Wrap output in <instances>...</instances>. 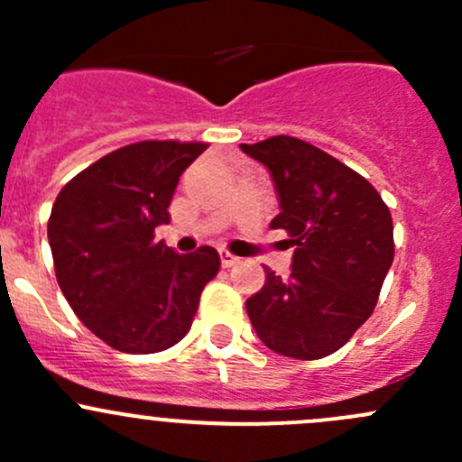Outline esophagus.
I'll return each mask as SVG.
<instances>
[{
  "label": "esophagus",
  "mask_w": 462,
  "mask_h": 462,
  "mask_svg": "<svg viewBox=\"0 0 462 462\" xmlns=\"http://www.w3.org/2000/svg\"><path fill=\"white\" fill-rule=\"evenodd\" d=\"M221 265L223 268H232V265H236L239 263V257H235V254H230L227 253V250H221Z\"/></svg>",
  "instance_id": "1"
}]
</instances>
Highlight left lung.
<instances>
[{"instance_id":"8db88e82","label":"left lung","mask_w":462,"mask_h":462,"mask_svg":"<svg viewBox=\"0 0 462 462\" xmlns=\"http://www.w3.org/2000/svg\"><path fill=\"white\" fill-rule=\"evenodd\" d=\"M270 171L279 199L273 230L295 245L291 277L270 268L245 301L259 339L279 356L319 360L374 313L393 263V221L374 185L313 144L273 136L241 144Z\"/></svg>"}]
</instances>
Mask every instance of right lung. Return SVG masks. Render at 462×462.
Here are the masks:
<instances>
[{"label": "right lung", "mask_w": 462, "mask_h": 462, "mask_svg": "<svg viewBox=\"0 0 462 462\" xmlns=\"http://www.w3.org/2000/svg\"><path fill=\"white\" fill-rule=\"evenodd\" d=\"M205 143L143 141L120 147L69 180L49 218L55 277L73 313L111 348L165 351L188 335L218 253L179 254L153 230L170 223L180 174Z\"/></svg>", "instance_id": "obj_1"}]
</instances>
